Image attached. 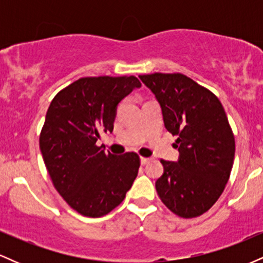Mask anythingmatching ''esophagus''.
<instances>
[{
	"label": "esophagus",
	"instance_id": "esophagus-1",
	"mask_svg": "<svg viewBox=\"0 0 263 263\" xmlns=\"http://www.w3.org/2000/svg\"><path fill=\"white\" fill-rule=\"evenodd\" d=\"M151 161V158H146V157H141V163L142 164H147Z\"/></svg>",
	"mask_w": 263,
	"mask_h": 263
}]
</instances>
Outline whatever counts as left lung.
Masks as SVG:
<instances>
[{
    "label": "left lung",
    "instance_id": "8db88e82",
    "mask_svg": "<svg viewBox=\"0 0 263 263\" xmlns=\"http://www.w3.org/2000/svg\"><path fill=\"white\" fill-rule=\"evenodd\" d=\"M168 131L178 136L177 162L161 159L156 182L163 204L180 218H197L216 203L230 177L235 137L219 99L185 75L147 74Z\"/></svg>",
    "mask_w": 263,
    "mask_h": 263
}]
</instances>
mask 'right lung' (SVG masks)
<instances>
[{"label": "right lung", "instance_id": "obj_1", "mask_svg": "<svg viewBox=\"0 0 263 263\" xmlns=\"http://www.w3.org/2000/svg\"><path fill=\"white\" fill-rule=\"evenodd\" d=\"M138 87L136 77L81 78L50 102L39 147L55 189L81 215H106L137 177V153H106L96 141L101 131L112 132L117 105Z\"/></svg>", "mask_w": 263, "mask_h": 263}]
</instances>
